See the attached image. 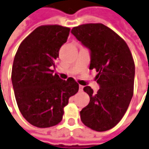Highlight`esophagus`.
<instances>
[{"mask_svg":"<svg viewBox=\"0 0 149 149\" xmlns=\"http://www.w3.org/2000/svg\"><path fill=\"white\" fill-rule=\"evenodd\" d=\"M79 91H80V92L83 91V86H81V85H79Z\"/></svg>","mask_w":149,"mask_h":149,"instance_id":"obj_1","label":"esophagus"}]
</instances>
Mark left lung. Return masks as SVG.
I'll return each instance as SVG.
<instances>
[{
    "instance_id": "8db88e82",
    "label": "left lung",
    "mask_w": 149,
    "mask_h": 149,
    "mask_svg": "<svg viewBox=\"0 0 149 149\" xmlns=\"http://www.w3.org/2000/svg\"><path fill=\"white\" fill-rule=\"evenodd\" d=\"M71 33L90 51L89 69H96L100 86L95 93L90 86L83 90L90 98L80 111L84 125L96 131H106L119 123L134 94L135 65L123 39L102 23L75 26Z\"/></svg>"
}]
</instances>
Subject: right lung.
I'll return each instance as SVG.
<instances>
[{
    "mask_svg": "<svg viewBox=\"0 0 149 149\" xmlns=\"http://www.w3.org/2000/svg\"><path fill=\"white\" fill-rule=\"evenodd\" d=\"M69 33L70 28L62 26H38L22 41L14 58L12 82L18 107L39 128L60 123L69 98L79 91L74 79L63 80L52 70Z\"/></svg>",
    "mask_w": 149,
    "mask_h": 149,
    "instance_id": "right-lung-1",
    "label": "right lung"
}]
</instances>
